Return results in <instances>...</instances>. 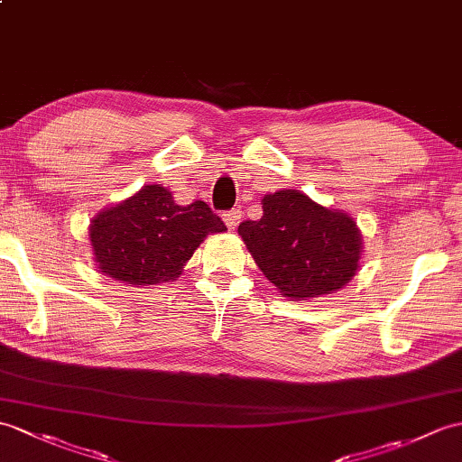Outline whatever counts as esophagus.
<instances>
[{
  "instance_id": "esophagus-1",
  "label": "esophagus",
  "mask_w": 462,
  "mask_h": 462,
  "mask_svg": "<svg viewBox=\"0 0 462 462\" xmlns=\"http://www.w3.org/2000/svg\"><path fill=\"white\" fill-rule=\"evenodd\" d=\"M222 217H224V222H226V226L230 230H234L240 224V220H242V210L240 208H232L228 212H224Z\"/></svg>"
}]
</instances>
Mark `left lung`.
I'll return each mask as SVG.
<instances>
[{"label":"left lung","mask_w":462,"mask_h":462,"mask_svg":"<svg viewBox=\"0 0 462 462\" xmlns=\"http://www.w3.org/2000/svg\"><path fill=\"white\" fill-rule=\"evenodd\" d=\"M263 217L238 232L263 275L285 297L332 293L358 270L360 232L348 214L317 205L299 190L265 195Z\"/></svg>","instance_id":"1"}]
</instances>
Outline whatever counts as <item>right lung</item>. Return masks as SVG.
<instances>
[{"label":"right lung","instance_id":"obj_1","mask_svg":"<svg viewBox=\"0 0 462 462\" xmlns=\"http://www.w3.org/2000/svg\"><path fill=\"white\" fill-rule=\"evenodd\" d=\"M226 226L207 202L180 207L159 185L100 212L90 242L102 273L132 285H155L180 275L182 265L210 232Z\"/></svg>","mask_w":462,"mask_h":462}]
</instances>
